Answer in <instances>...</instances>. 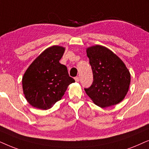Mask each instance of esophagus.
I'll use <instances>...</instances> for the list:
<instances>
[{
	"label": "esophagus",
	"mask_w": 149,
	"mask_h": 149,
	"mask_svg": "<svg viewBox=\"0 0 149 149\" xmlns=\"http://www.w3.org/2000/svg\"><path fill=\"white\" fill-rule=\"evenodd\" d=\"M74 79H75V80H76V82H79V81H80V78H79L78 76H76Z\"/></svg>",
	"instance_id": "obj_1"
}]
</instances>
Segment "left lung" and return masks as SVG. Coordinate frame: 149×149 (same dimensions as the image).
I'll use <instances>...</instances> for the list:
<instances>
[{
	"mask_svg": "<svg viewBox=\"0 0 149 149\" xmlns=\"http://www.w3.org/2000/svg\"><path fill=\"white\" fill-rule=\"evenodd\" d=\"M92 68L93 82L84 88L94 104L101 108L114 106L128 92L131 75L125 63L110 49L96 45L86 49Z\"/></svg>",
	"mask_w": 149,
	"mask_h": 149,
	"instance_id": "1",
	"label": "left lung"
}]
</instances>
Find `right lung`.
I'll return each mask as SVG.
<instances>
[{
    "label": "right lung",
    "instance_id": "right-lung-1",
    "mask_svg": "<svg viewBox=\"0 0 149 149\" xmlns=\"http://www.w3.org/2000/svg\"><path fill=\"white\" fill-rule=\"evenodd\" d=\"M65 47L53 45L45 49L26 69L22 78L25 98L32 106L47 110L61 100L67 87L74 82L67 67L61 64Z\"/></svg>",
    "mask_w": 149,
    "mask_h": 149
}]
</instances>
